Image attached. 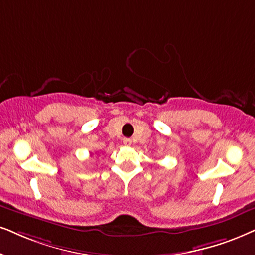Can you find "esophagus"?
<instances>
[{
    "label": "esophagus",
    "instance_id": "obj_1",
    "mask_svg": "<svg viewBox=\"0 0 255 255\" xmlns=\"http://www.w3.org/2000/svg\"><path fill=\"white\" fill-rule=\"evenodd\" d=\"M124 144H125V146H130V144H131V140H130V138L125 137V138H124Z\"/></svg>",
    "mask_w": 255,
    "mask_h": 255
}]
</instances>
